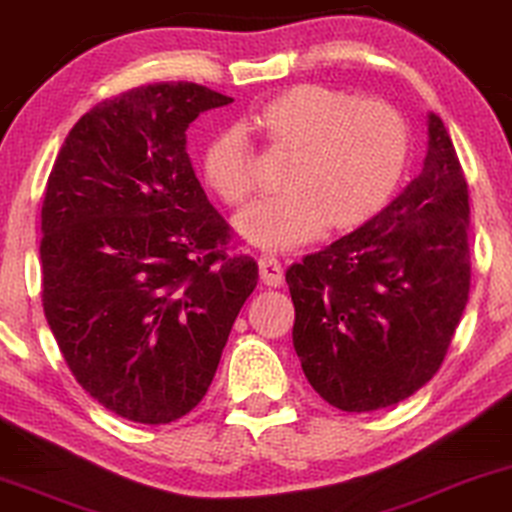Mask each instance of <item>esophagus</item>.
<instances>
[{"mask_svg": "<svg viewBox=\"0 0 512 512\" xmlns=\"http://www.w3.org/2000/svg\"><path fill=\"white\" fill-rule=\"evenodd\" d=\"M257 264H260L262 283L269 285V288H281V283H283L281 262H278L276 257H271V255H262L260 260H257Z\"/></svg>", "mask_w": 512, "mask_h": 512, "instance_id": "esophagus-1", "label": "esophagus"}]
</instances>
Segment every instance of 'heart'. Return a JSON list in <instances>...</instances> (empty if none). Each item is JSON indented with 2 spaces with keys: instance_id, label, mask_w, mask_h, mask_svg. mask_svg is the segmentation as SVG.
<instances>
[{
  "instance_id": "b5f03b06",
  "label": "heart",
  "mask_w": 512,
  "mask_h": 512,
  "mask_svg": "<svg viewBox=\"0 0 512 512\" xmlns=\"http://www.w3.org/2000/svg\"><path fill=\"white\" fill-rule=\"evenodd\" d=\"M241 126L269 154L290 156L281 175L285 194L236 217L238 234L267 250L297 248L323 227L344 234L372 220L410 154V126L398 107L327 86L288 88L252 109ZM243 131L222 128L201 152L203 182L224 206H241L255 189Z\"/></svg>"
}]
</instances>
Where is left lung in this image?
<instances>
[{
    "instance_id": "obj_1",
    "label": "left lung",
    "mask_w": 512,
    "mask_h": 512,
    "mask_svg": "<svg viewBox=\"0 0 512 512\" xmlns=\"http://www.w3.org/2000/svg\"><path fill=\"white\" fill-rule=\"evenodd\" d=\"M468 182L428 114L424 170L363 227L285 274L292 344L320 398L374 412L410 398L447 356L470 290Z\"/></svg>"
}]
</instances>
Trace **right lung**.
<instances>
[{"mask_svg":"<svg viewBox=\"0 0 512 512\" xmlns=\"http://www.w3.org/2000/svg\"><path fill=\"white\" fill-rule=\"evenodd\" d=\"M229 95L177 81L102 100L67 135L42 203V304L67 367L109 412L170 424L201 403L257 262L229 250L187 154Z\"/></svg>","mask_w":512,"mask_h":512,"instance_id":"1","label":"right lung"}]
</instances>
